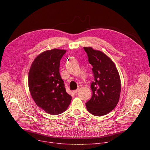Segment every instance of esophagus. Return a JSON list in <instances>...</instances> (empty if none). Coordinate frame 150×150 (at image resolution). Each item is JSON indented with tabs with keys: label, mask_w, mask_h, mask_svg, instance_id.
Segmentation results:
<instances>
[{
	"label": "esophagus",
	"mask_w": 150,
	"mask_h": 150,
	"mask_svg": "<svg viewBox=\"0 0 150 150\" xmlns=\"http://www.w3.org/2000/svg\"><path fill=\"white\" fill-rule=\"evenodd\" d=\"M78 89H76V90H74V91H73V92H74V93L76 94V93L78 92Z\"/></svg>",
	"instance_id": "esophagus-1"
}]
</instances>
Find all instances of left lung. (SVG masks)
I'll return each mask as SVG.
<instances>
[{
  "mask_svg": "<svg viewBox=\"0 0 150 150\" xmlns=\"http://www.w3.org/2000/svg\"><path fill=\"white\" fill-rule=\"evenodd\" d=\"M92 66L94 81L92 98L86 103L88 111L96 116L104 115L115 108L121 92L120 75L115 63L106 54L91 47H84Z\"/></svg>",
  "mask_w": 150,
  "mask_h": 150,
  "instance_id": "8db88e82",
  "label": "left lung"
}]
</instances>
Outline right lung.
<instances>
[{
    "mask_svg": "<svg viewBox=\"0 0 150 150\" xmlns=\"http://www.w3.org/2000/svg\"><path fill=\"white\" fill-rule=\"evenodd\" d=\"M66 52L54 49L41 53L35 58L28 72L31 97L38 106L51 115L64 112L72 100L59 74L60 60Z\"/></svg>",
    "mask_w": 150,
    "mask_h": 150,
    "instance_id": "1",
    "label": "right lung"
}]
</instances>
